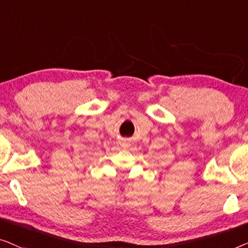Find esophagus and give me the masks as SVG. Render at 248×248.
I'll return each instance as SVG.
<instances>
[{
    "label": "esophagus",
    "mask_w": 248,
    "mask_h": 248,
    "mask_svg": "<svg viewBox=\"0 0 248 248\" xmlns=\"http://www.w3.org/2000/svg\"><path fill=\"white\" fill-rule=\"evenodd\" d=\"M120 145H121V147H128V146H130V142H129L127 139H124V140H121L120 141Z\"/></svg>",
    "instance_id": "34e87169"
}]
</instances>
